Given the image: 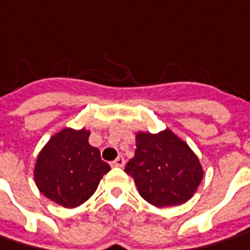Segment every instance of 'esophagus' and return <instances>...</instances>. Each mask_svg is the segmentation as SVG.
Wrapping results in <instances>:
<instances>
[{
  "label": "esophagus",
  "instance_id": "1",
  "mask_svg": "<svg viewBox=\"0 0 250 250\" xmlns=\"http://www.w3.org/2000/svg\"><path fill=\"white\" fill-rule=\"evenodd\" d=\"M125 159H123V157H122V156H119L118 159H116V160L115 161H112V167H125Z\"/></svg>",
  "mask_w": 250,
  "mask_h": 250
}]
</instances>
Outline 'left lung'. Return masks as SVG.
<instances>
[{"label":"left lung","mask_w":250,"mask_h":250,"mask_svg":"<svg viewBox=\"0 0 250 250\" xmlns=\"http://www.w3.org/2000/svg\"><path fill=\"white\" fill-rule=\"evenodd\" d=\"M137 149L125 171L134 179L144 200L164 208L186 203L203 181V166L190 146L169 128L138 131Z\"/></svg>","instance_id":"obj_1"}]
</instances>
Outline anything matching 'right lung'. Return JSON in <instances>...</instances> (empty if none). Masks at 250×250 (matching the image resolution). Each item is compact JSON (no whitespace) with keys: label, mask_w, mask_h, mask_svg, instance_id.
<instances>
[{"label":"right lung","mask_w":250,"mask_h":250,"mask_svg":"<svg viewBox=\"0 0 250 250\" xmlns=\"http://www.w3.org/2000/svg\"><path fill=\"white\" fill-rule=\"evenodd\" d=\"M90 131L65 127L49 139L38 154L34 179L40 191L64 208H75L94 194L109 169L97 147L89 144Z\"/></svg>","instance_id":"1"}]
</instances>
